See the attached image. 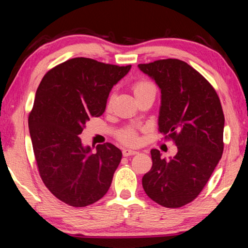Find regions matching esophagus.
I'll return each instance as SVG.
<instances>
[{
  "label": "esophagus",
  "instance_id": "1",
  "mask_svg": "<svg viewBox=\"0 0 248 248\" xmlns=\"http://www.w3.org/2000/svg\"><path fill=\"white\" fill-rule=\"evenodd\" d=\"M138 152L136 150H131V149H124L123 150V154L124 156H131V155H136Z\"/></svg>",
  "mask_w": 248,
  "mask_h": 248
}]
</instances>
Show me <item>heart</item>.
<instances>
[{
    "instance_id": "obj_1",
    "label": "heart",
    "mask_w": 248,
    "mask_h": 248,
    "mask_svg": "<svg viewBox=\"0 0 248 248\" xmlns=\"http://www.w3.org/2000/svg\"><path fill=\"white\" fill-rule=\"evenodd\" d=\"M152 87H155V86L150 81H146V79H140V81H137L133 84L132 91H133L134 96L138 97V96L143 94L145 91L152 89ZM119 139L121 142H124L125 144H134L137 143L138 141V134L136 132V130L128 128V129L123 130V131L120 132Z\"/></svg>"
}]
</instances>
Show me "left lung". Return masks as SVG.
I'll use <instances>...</instances> for the list:
<instances>
[{"label":"left lung","instance_id":"left-lung-1","mask_svg":"<svg viewBox=\"0 0 248 248\" xmlns=\"http://www.w3.org/2000/svg\"><path fill=\"white\" fill-rule=\"evenodd\" d=\"M138 66L161 89L158 131L178 150L167 159L158 150H151L152 167L142 178V186L156 203L180 208L199 196L223 153L220 98L198 71L178 59Z\"/></svg>","mask_w":248,"mask_h":248}]
</instances>
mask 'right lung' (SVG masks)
<instances>
[{
  "mask_svg": "<svg viewBox=\"0 0 248 248\" xmlns=\"http://www.w3.org/2000/svg\"><path fill=\"white\" fill-rule=\"evenodd\" d=\"M130 69L74 58L49 70L37 89L28 116L37 169L49 191L71 207L95 203L110 187L123 153L111 143L92 153L79 134L103 115L109 92Z\"/></svg>",
  "mask_w": 248,
  "mask_h": 248,
  "instance_id": "add662e5",
  "label": "right lung"
}]
</instances>
